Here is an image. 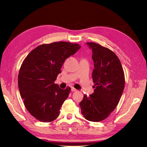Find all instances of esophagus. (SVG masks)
Listing matches in <instances>:
<instances>
[{"instance_id":"1","label":"esophagus","mask_w":147,"mask_h":147,"mask_svg":"<svg viewBox=\"0 0 147 147\" xmlns=\"http://www.w3.org/2000/svg\"><path fill=\"white\" fill-rule=\"evenodd\" d=\"M71 91H72V92H75V91H77V90L75 88H74V87H72V88H71Z\"/></svg>"}]
</instances>
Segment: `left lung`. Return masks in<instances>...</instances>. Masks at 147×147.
Wrapping results in <instances>:
<instances>
[{"instance_id":"1","label":"left lung","mask_w":147,"mask_h":147,"mask_svg":"<svg viewBox=\"0 0 147 147\" xmlns=\"http://www.w3.org/2000/svg\"><path fill=\"white\" fill-rule=\"evenodd\" d=\"M86 44L92 52L95 89L89 97L84 95L80 106L85 119L99 122L107 118L117 106L124 90V74L121 62L112 51L94 42Z\"/></svg>"}]
</instances>
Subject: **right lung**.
I'll use <instances>...</instances> for the list:
<instances>
[{
	"label": "right lung",
	"mask_w": 147,
	"mask_h": 147,
	"mask_svg": "<svg viewBox=\"0 0 147 147\" xmlns=\"http://www.w3.org/2000/svg\"><path fill=\"white\" fill-rule=\"evenodd\" d=\"M81 46L65 42L39 45L31 51L21 64L18 88L28 112L40 121L51 122L59 117L70 88L55 84L65 59Z\"/></svg>",
	"instance_id": "add662e5"
}]
</instances>
